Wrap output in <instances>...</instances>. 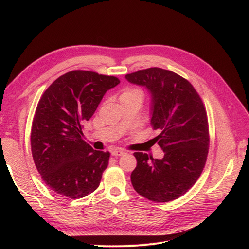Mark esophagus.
<instances>
[{
    "instance_id": "obj_1",
    "label": "esophagus",
    "mask_w": 249,
    "mask_h": 249,
    "mask_svg": "<svg viewBox=\"0 0 249 249\" xmlns=\"http://www.w3.org/2000/svg\"><path fill=\"white\" fill-rule=\"evenodd\" d=\"M126 152L123 151V150H113L112 151V155L113 156H121V155H124Z\"/></svg>"
}]
</instances>
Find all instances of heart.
Returning <instances> with one entry per match:
<instances>
[{"label":"heart","mask_w":249,"mask_h":249,"mask_svg":"<svg viewBox=\"0 0 249 249\" xmlns=\"http://www.w3.org/2000/svg\"><path fill=\"white\" fill-rule=\"evenodd\" d=\"M129 99H141L143 100L142 90L136 88H128L123 90V93L120 96V101L129 100Z\"/></svg>","instance_id":"1"}]
</instances>
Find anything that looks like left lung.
I'll list each match as a JSON object with an SVG mask.
<instances>
[{"instance_id":"1","label":"left lung","mask_w":249,"mask_h":249,"mask_svg":"<svg viewBox=\"0 0 249 249\" xmlns=\"http://www.w3.org/2000/svg\"><path fill=\"white\" fill-rule=\"evenodd\" d=\"M150 95V124L164 152L160 160L134 152L137 166L131 174L134 190L153 202L179 198L199 178L209 149V128L204 104L184 77L160 68L126 74Z\"/></svg>"}]
</instances>
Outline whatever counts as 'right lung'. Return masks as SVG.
Wrapping results in <instances>:
<instances>
[{
    "label": "right lung",
    "instance_id": "right-lung-1",
    "mask_svg": "<svg viewBox=\"0 0 249 249\" xmlns=\"http://www.w3.org/2000/svg\"><path fill=\"white\" fill-rule=\"evenodd\" d=\"M118 84L115 76L72 71L44 91L32 123L31 150L38 173L52 191L78 199L99 187L110 153L87 144L82 129Z\"/></svg>",
    "mask_w": 249,
    "mask_h": 249
}]
</instances>
